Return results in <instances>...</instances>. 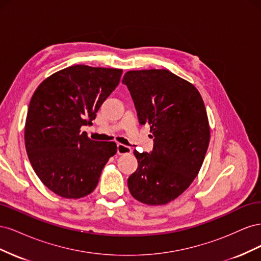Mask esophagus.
Segmentation results:
<instances>
[{
  "mask_svg": "<svg viewBox=\"0 0 261 261\" xmlns=\"http://www.w3.org/2000/svg\"><path fill=\"white\" fill-rule=\"evenodd\" d=\"M132 152V148L122 145V144H118L117 145V153L118 154H126V153H130Z\"/></svg>",
  "mask_w": 261,
  "mask_h": 261,
  "instance_id": "obj_1",
  "label": "esophagus"
}]
</instances>
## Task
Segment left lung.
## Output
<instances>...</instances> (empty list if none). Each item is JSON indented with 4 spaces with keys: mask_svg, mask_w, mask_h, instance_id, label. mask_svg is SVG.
I'll use <instances>...</instances> for the list:
<instances>
[{
    "mask_svg": "<svg viewBox=\"0 0 261 261\" xmlns=\"http://www.w3.org/2000/svg\"><path fill=\"white\" fill-rule=\"evenodd\" d=\"M123 84L153 138L151 152L134 151L138 168L128 189L140 202L165 204L193 183L206 155L210 127L203 100L193 84L168 69L129 70Z\"/></svg>",
    "mask_w": 261,
    "mask_h": 261,
    "instance_id": "1",
    "label": "left lung"
}]
</instances>
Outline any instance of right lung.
<instances>
[{
    "label": "right lung",
    "mask_w": 261,
    "mask_h": 261,
    "mask_svg": "<svg viewBox=\"0 0 261 261\" xmlns=\"http://www.w3.org/2000/svg\"><path fill=\"white\" fill-rule=\"evenodd\" d=\"M122 73L117 68L69 66L45 78L31 97L26 151L38 177L63 198L92 193L102 169L116 153L113 141L91 140L81 127L92 124Z\"/></svg>",
    "instance_id": "1"
}]
</instances>
